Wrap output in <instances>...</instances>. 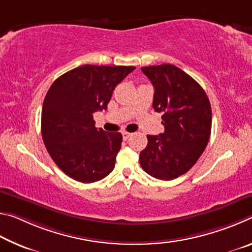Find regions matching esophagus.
I'll return each mask as SVG.
<instances>
[{
	"instance_id": "34e87169",
	"label": "esophagus",
	"mask_w": 252,
	"mask_h": 252,
	"mask_svg": "<svg viewBox=\"0 0 252 252\" xmlns=\"http://www.w3.org/2000/svg\"><path fill=\"white\" fill-rule=\"evenodd\" d=\"M131 135H132V133H130V132H126V131H125V132H122V136H123V139H125V140H126V139H129Z\"/></svg>"
}]
</instances>
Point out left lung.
I'll use <instances>...</instances> for the list:
<instances>
[{
  "mask_svg": "<svg viewBox=\"0 0 252 252\" xmlns=\"http://www.w3.org/2000/svg\"><path fill=\"white\" fill-rule=\"evenodd\" d=\"M155 88L152 106L163 113L164 132L148 135L140 164L160 180H173L193 167L211 133V105L203 89L172 64L141 67Z\"/></svg>",
  "mask_w": 252,
  "mask_h": 252,
  "instance_id": "obj_1",
  "label": "left lung"
}]
</instances>
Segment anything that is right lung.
<instances>
[{
    "instance_id": "obj_1",
    "label": "right lung",
    "mask_w": 252,
    "mask_h": 252,
    "mask_svg": "<svg viewBox=\"0 0 252 252\" xmlns=\"http://www.w3.org/2000/svg\"><path fill=\"white\" fill-rule=\"evenodd\" d=\"M134 69L87 64L51 85L42 106V138L66 176L92 183L112 172L122 134L96 129L93 113L106 110L114 88Z\"/></svg>"
}]
</instances>
